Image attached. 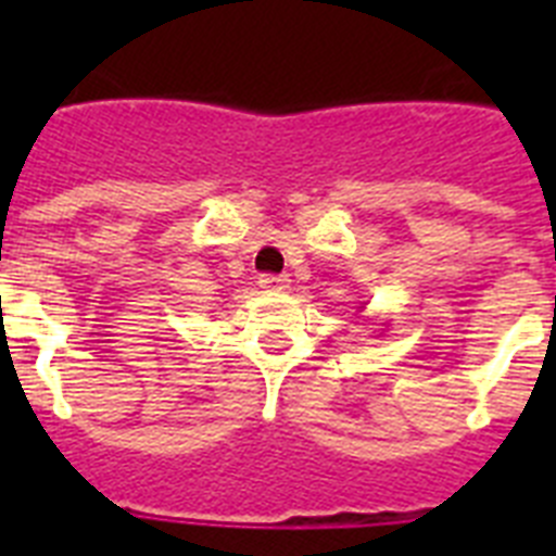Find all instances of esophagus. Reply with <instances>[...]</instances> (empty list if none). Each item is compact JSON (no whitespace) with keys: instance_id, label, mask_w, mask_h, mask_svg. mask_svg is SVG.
Listing matches in <instances>:
<instances>
[{"instance_id":"esophagus-1","label":"esophagus","mask_w":556,"mask_h":556,"mask_svg":"<svg viewBox=\"0 0 556 556\" xmlns=\"http://www.w3.org/2000/svg\"><path fill=\"white\" fill-rule=\"evenodd\" d=\"M258 287L267 289V292H283L289 287L287 275H262L258 278Z\"/></svg>"}]
</instances>
